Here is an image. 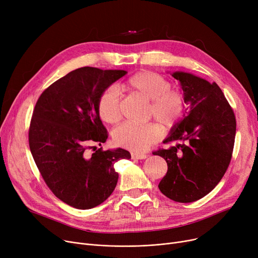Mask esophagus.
Listing matches in <instances>:
<instances>
[{"mask_svg": "<svg viewBox=\"0 0 258 258\" xmlns=\"http://www.w3.org/2000/svg\"><path fill=\"white\" fill-rule=\"evenodd\" d=\"M131 156H132V159H134V160H143V159L147 158L146 155L138 154V153H132Z\"/></svg>", "mask_w": 258, "mask_h": 258, "instance_id": "esophagus-1", "label": "esophagus"}]
</instances>
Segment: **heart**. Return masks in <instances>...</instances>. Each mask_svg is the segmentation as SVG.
Returning a JSON list of instances; mask_svg holds the SVG:
<instances>
[{"label": "heart", "instance_id": "1", "mask_svg": "<svg viewBox=\"0 0 258 258\" xmlns=\"http://www.w3.org/2000/svg\"><path fill=\"white\" fill-rule=\"evenodd\" d=\"M124 87L136 92L150 102L148 117L155 118L166 128L174 126L186 110V97L182 91L171 89L163 76L152 71H140L131 76ZM97 108L100 118L106 123H116L121 119L119 93L115 87L102 91ZM161 130L157 124H135L131 122L116 127L113 133L115 143L133 152H144L159 140Z\"/></svg>", "mask_w": 258, "mask_h": 258}]
</instances>
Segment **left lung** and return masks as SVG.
Here are the masks:
<instances>
[{
    "label": "left lung",
    "instance_id": "8db88e82",
    "mask_svg": "<svg viewBox=\"0 0 258 258\" xmlns=\"http://www.w3.org/2000/svg\"><path fill=\"white\" fill-rule=\"evenodd\" d=\"M171 76L179 80L190 106L164 140L177 144L153 154L164 158L168 166L160 191L174 202L190 203L208 195L224 177L232 157L236 120L215 83L181 71Z\"/></svg>",
    "mask_w": 258,
    "mask_h": 258
}]
</instances>
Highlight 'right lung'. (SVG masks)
<instances>
[{
    "label": "right lung",
    "instance_id": "add662e5",
    "mask_svg": "<svg viewBox=\"0 0 258 258\" xmlns=\"http://www.w3.org/2000/svg\"><path fill=\"white\" fill-rule=\"evenodd\" d=\"M126 73L79 68L47 88L35 104L29 127L32 157L51 191L74 208L103 203L118 182L114 164L131 159L122 148L87 153L107 139L97 108L100 94Z\"/></svg>",
    "mask_w": 258,
    "mask_h": 258
}]
</instances>
